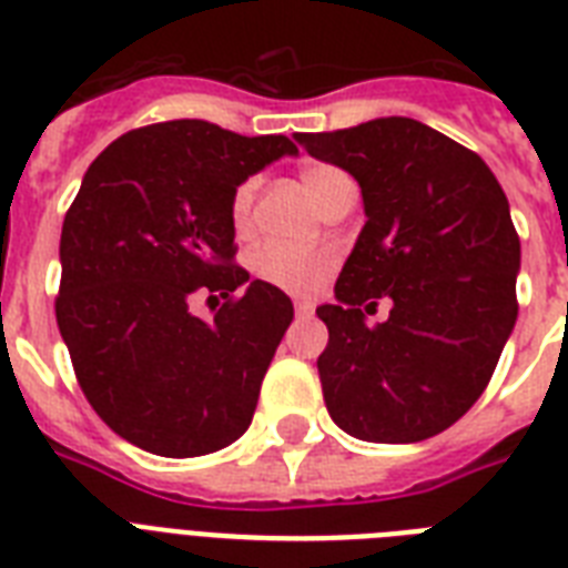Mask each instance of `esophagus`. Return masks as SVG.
Masks as SVG:
<instances>
[{
	"instance_id": "34e87169",
	"label": "esophagus",
	"mask_w": 568,
	"mask_h": 568,
	"mask_svg": "<svg viewBox=\"0 0 568 568\" xmlns=\"http://www.w3.org/2000/svg\"><path fill=\"white\" fill-rule=\"evenodd\" d=\"M294 312H297V315H312V312H315V303L297 297V301H294Z\"/></svg>"
}]
</instances>
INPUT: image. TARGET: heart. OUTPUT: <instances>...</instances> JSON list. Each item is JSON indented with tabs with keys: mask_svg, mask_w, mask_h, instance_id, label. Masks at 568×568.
<instances>
[{
	"mask_svg": "<svg viewBox=\"0 0 568 568\" xmlns=\"http://www.w3.org/2000/svg\"><path fill=\"white\" fill-rule=\"evenodd\" d=\"M301 182L306 185V191L312 194V200L327 209L333 200H336L342 191L354 189L351 185V176L345 171H338L336 164L327 162H312L301 171ZM256 191L258 180L250 176V180L239 182V189L232 191L230 200V217L232 226L239 232L250 230L253 223V205H256ZM338 267V250L336 247H315V250H297L285 247V244H276V241H267L262 247H256L250 253V271L267 285H276L283 292L294 294H310L315 292L318 285L327 283V276Z\"/></svg>",
	"mask_w": 568,
	"mask_h": 568,
	"instance_id": "heart-1",
	"label": "heart"
}]
</instances>
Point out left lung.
<instances>
[{
  "instance_id": "1",
  "label": "left lung",
  "mask_w": 568,
  "mask_h": 568,
  "mask_svg": "<svg viewBox=\"0 0 568 568\" xmlns=\"http://www.w3.org/2000/svg\"><path fill=\"white\" fill-rule=\"evenodd\" d=\"M306 153L359 182L365 226L318 306L333 422L365 442H422L484 395L513 333L519 235L477 153L409 118L297 132ZM393 301L383 325L365 314Z\"/></svg>"
}]
</instances>
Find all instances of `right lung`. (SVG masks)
<instances>
[{
  "label": "right lung",
  "instance_id": "right-lung-1",
  "mask_svg": "<svg viewBox=\"0 0 568 568\" xmlns=\"http://www.w3.org/2000/svg\"><path fill=\"white\" fill-rule=\"evenodd\" d=\"M292 153L285 135L168 120L120 135L84 173L61 230L55 318L88 404L138 448L203 457L250 427L294 306L235 265L230 200ZM194 291L224 297L212 325L190 315Z\"/></svg>",
  "mask_w": 568,
  "mask_h": 568
}]
</instances>
